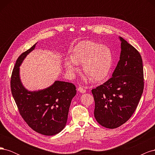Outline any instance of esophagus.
<instances>
[{
	"instance_id": "1",
	"label": "esophagus",
	"mask_w": 155,
	"mask_h": 155,
	"mask_svg": "<svg viewBox=\"0 0 155 155\" xmlns=\"http://www.w3.org/2000/svg\"><path fill=\"white\" fill-rule=\"evenodd\" d=\"M78 90L79 92H80L81 93H85V92H86V90H85V88H83V87H79L78 88Z\"/></svg>"
}]
</instances>
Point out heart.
<instances>
[{"mask_svg": "<svg viewBox=\"0 0 155 155\" xmlns=\"http://www.w3.org/2000/svg\"><path fill=\"white\" fill-rule=\"evenodd\" d=\"M70 60L65 61L67 72L77 71L76 64L82 63V69L92 81H100L109 74L112 64V54L107 46L91 41H83L74 46L70 54Z\"/></svg>", "mask_w": 155, "mask_h": 155, "instance_id": "1", "label": "heart"}]
</instances>
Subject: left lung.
Here are the masks:
<instances>
[{
	"mask_svg": "<svg viewBox=\"0 0 155 155\" xmlns=\"http://www.w3.org/2000/svg\"><path fill=\"white\" fill-rule=\"evenodd\" d=\"M119 38L120 60L112 77L92 90L95 118L101 125L109 129L118 127L132 116L144 86L141 55L122 37Z\"/></svg>",
	"mask_w": 155,
	"mask_h": 155,
	"instance_id": "left-lung-1",
	"label": "left lung"
}]
</instances>
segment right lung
I'll use <instances>...</instances> for the list:
<instances>
[{"instance_id":"add662e5","label":"right lung","mask_w":155,"mask_h":155,"mask_svg":"<svg viewBox=\"0 0 155 155\" xmlns=\"http://www.w3.org/2000/svg\"><path fill=\"white\" fill-rule=\"evenodd\" d=\"M36 45L17 59L11 77V91L20 114L30 127L43 135L53 136L66 125L76 88L73 83L60 81L37 91H29L24 87L20 79L19 67Z\"/></svg>"}]
</instances>
